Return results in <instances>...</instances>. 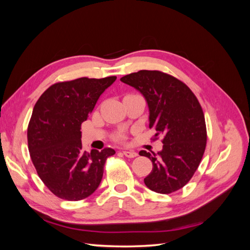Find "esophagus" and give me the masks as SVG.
Segmentation results:
<instances>
[{
	"instance_id": "obj_1",
	"label": "esophagus",
	"mask_w": 250,
	"mask_h": 250,
	"mask_svg": "<svg viewBox=\"0 0 250 250\" xmlns=\"http://www.w3.org/2000/svg\"><path fill=\"white\" fill-rule=\"evenodd\" d=\"M123 154L128 158H133L138 156V153L134 152V151H123Z\"/></svg>"
}]
</instances>
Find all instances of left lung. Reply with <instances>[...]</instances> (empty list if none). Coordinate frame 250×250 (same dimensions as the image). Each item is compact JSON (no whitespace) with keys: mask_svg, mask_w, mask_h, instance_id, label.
I'll use <instances>...</instances> for the list:
<instances>
[{"mask_svg":"<svg viewBox=\"0 0 250 250\" xmlns=\"http://www.w3.org/2000/svg\"><path fill=\"white\" fill-rule=\"evenodd\" d=\"M145 97L149 128L164 134L163 149L150 158L152 171L144 179L151 191L170 194L185 187L201 162L207 146V126L200 103L184 82L161 71L142 70L120 79Z\"/></svg>","mask_w":250,"mask_h":250,"instance_id":"obj_1","label":"left lung"}]
</instances>
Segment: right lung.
<instances>
[{
    "mask_svg": "<svg viewBox=\"0 0 250 250\" xmlns=\"http://www.w3.org/2000/svg\"><path fill=\"white\" fill-rule=\"evenodd\" d=\"M116 76L82 77L51 85L34 105L28 125V149L37 174L57 197L78 201L99 187L111 148L83 151L81 124Z\"/></svg>",
    "mask_w": 250,
    "mask_h": 250,
    "instance_id": "add662e5",
    "label": "right lung"
}]
</instances>
